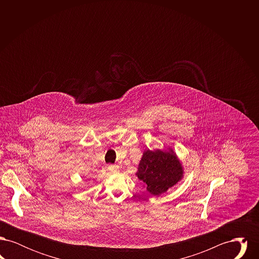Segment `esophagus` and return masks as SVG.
I'll return each instance as SVG.
<instances>
[{
  "label": "esophagus",
  "mask_w": 259,
  "mask_h": 259,
  "mask_svg": "<svg viewBox=\"0 0 259 259\" xmlns=\"http://www.w3.org/2000/svg\"><path fill=\"white\" fill-rule=\"evenodd\" d=\"M108 170L111 172H114L117 171V167L115 165H109L108 166Z\"/></svg>",
  "instance_id": "obj_1"
}]
</instances>
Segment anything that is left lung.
Masks as SVG:
<instances>
[{"label": "left lung", "mask_w": 259, "mask_h": 259, "mask_svg": "<svg viewBox=\"0 0 259 259\" xmlns=\"http://www.w3.org/2000/svg\"><path fill=\"white\" fill-rule=\"evenodd\" d=\"M138 178L153 195H160L183 177V168L176 155L166 151L147 150L138 168Z\"/></svg>", "instance_id": "obj_1"}]
</instances>
